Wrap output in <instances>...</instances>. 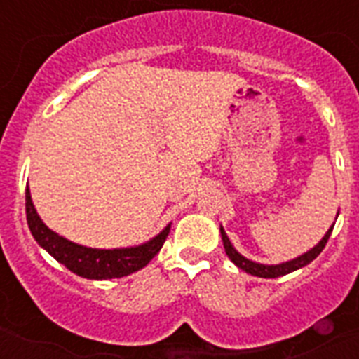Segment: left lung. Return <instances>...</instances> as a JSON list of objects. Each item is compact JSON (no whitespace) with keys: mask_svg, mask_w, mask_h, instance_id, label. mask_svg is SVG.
I'll return each mask as SVG.
<instances>
[{"mask_svg":"<svg viewBox=\"0 0 359 359\" xmlns=\"http://www.w3.org/2000/svg\"><path fill=\"white\" fill-rule=\"evenodd\" d=\"M332 229H334V227H330V231L324 235V238L320 240V242H318L311 251H307V253H304V255L298 257V259H292V261L283 262V264H272V266H268V264H259V262H253L250 261V259H245V257L240 255L238 251H236L235 248H233V244L229 242V236L225 235L224 227H222L219 231H222V240H224L225 253H227V257H229L231 261L235 262L236 266L242 268L244 272L251 273V276H257V278H279V276L294 272V270H298V268L309 264L313 259H317L318 253L324 250V245H326V242H328L330 235H332Z\"/></svg>","mask_w":359,"mask_h":359,"instance_id":"obj_1","label":"left lung"}]
</instances>
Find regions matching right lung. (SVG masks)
<instances>
[{
  "label": "right lung",
  "instance_id": "right-lung-1",
  "mask_svg": "<svg viewBox=\"0 0 359 359\" xmlns=\"http://www.w3.org/2000/svg\"><path fill=\"white\" fill-rule=\"evenodd\" d=\"M25 216L29 225L31 235L61 264L69 268L70 272L78 273L87 279H114L123 278L132 272H137L140 268L147 266L152 261V257L162 250L163 242L168 238L169 229L149 240L147 244L137 248H124V250H93L86 245L74 244L70 240L59 236L42 224L39 218L33 201H31L29 190L25 188Z\"/></svg>",
  "mask_w": 359,
  "mask_h": 359
}]
</instances>
